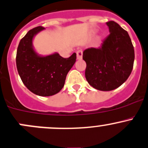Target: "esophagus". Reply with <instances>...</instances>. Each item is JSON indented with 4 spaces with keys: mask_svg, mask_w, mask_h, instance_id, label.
<instances>
[{
    "mask_svg": "<svg viewBox=\"0 0 148 148\" xmlns=\"http://www.w3.org/2000/svg\"><path fill=\"white\" fill-rule=\"evenodd\" d=\"M82 55H83V52L82 50H79V51H77V59L80 60L82 58Z\"/></svg>",
    "mask_w": 148,
    "mask_h": 148,
    "instance_id": "esophagus-1",
    "label": "esophagus"
}]
</instances>
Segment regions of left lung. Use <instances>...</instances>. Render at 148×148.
<instances>
[{"instance_id":"left-lung-1","label":"left lung","mask_w":148,"mask_h":148,"mask_svg":"<svg viewBox=\"0 0 148 148\" xmlns=\"http://www.w3.org/2000/svg\"><path fill=\"white\" fill-rule=\"evenodd\" d=\"M110 34L99 48L83 52L87 64L85 77L89 84L102 91L120 87L133 69L134 50L128 32L114 21L106 22Z\"/></svg>"}]
</instances>
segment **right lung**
Masks as SVG:
<instances>
[{"instance_id":"1","label":"right lung","mask_w":148,"mask_h":148,"mask_svg":"<svg viewBox=\"0 0 148 148\" xmlns=\"http://www.w3.org/2000/svg\"><path fill=\"white\" fill-rule=\"evenodd\" d=\"M44 27L30 29L20 40L16 62L18 73L24 85L34 94L51 96L61 91L66 77L76 62L77 54L64 58L58 53L48 56H38L32 48V39Z\"/></svg>"}]
</instances>
